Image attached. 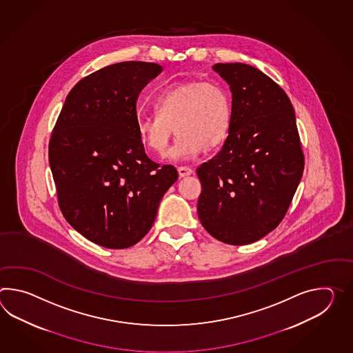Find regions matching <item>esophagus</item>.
<instances>
[{
  "label": "esophagus",
  "instance_id": "esophagus-1",
  "mask_svg": "<svg viewBox=\"0 0 353 353\" xmlns=\"http://www.w3.org/2000/svg\"><path fill=\"white\" fill-rule=\"evenodd\" d=\"M177 171H179L180 177H188V176H191L194 173V171L190 167H179Z\"/></svg>",
  "mask_w": 353,
  "mask_h": 353
}]
</instances>
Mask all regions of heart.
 I'll list each match as a JSON object with an SVG mask.
<instances>
[{
    "label": "heart",
    "mask_w": 353,
    "mask_h": 353,
    "mask_svg": "<svg viewBox=\"0 0 353 353\" xmlns=\"http://www.w3.org/2000/svg\"><path fill=\"white\" fill-rule=\"evenodd\" d=\"M156 112L137 119V135L149 150L165 154L174 133L179 138L168 157L192 159L227 139L232 125V97L214 81L191 79L165 88L154 101Z\"/></svg>",
    "instance_id": "obj_1"
}]
</instances>
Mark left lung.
<instances>
[{
  "label": "left lung",
  "instance_id": "1",
  "mask_svg": "<svg viewBox=\"0 0 353 353\" xmlns=\"http://www.w3.org/2000/svg\"><path fill=\"white\" fill-rule=\"evenodd\" d=\"M212 70L232 92V125L219 153L200 165L197 214L223 243L250 244L280 224L298 188L304 156L290 99L244 63Z\"/></svg>",
  "mask_w": 353,
  "mask_h": 353
}]
</instances>
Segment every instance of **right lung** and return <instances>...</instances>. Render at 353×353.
I'll use <instances>...</instances> for the list:
<instances>
[{"label":"right lung","instance_id":"obj_1","mask_svg":"<svg viewBox=\"0 0 353 353\" xmlns=\"http://www.w3.org/2000/svg\"><path fill=\"white\" fill-rule=\"evenodd\" d=\"M162 71L157 63L121 62L81 79L52 134L49 165L63 215L105 248L138 243L179 177L173 165L149 159L137 135L138 97Z\"/></svg>","mask_w":353,"mask_h":353}]
</instances>
